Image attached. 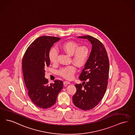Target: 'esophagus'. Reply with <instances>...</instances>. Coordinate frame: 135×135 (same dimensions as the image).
<instances>
[{
  "label": "esophagus",
  "instance_id": "esophagus-1",
  "mask_svg": "<svg viewBox=\"0 0 135 135\" xmlns=\"http://www.w3.org/2000/svg\"><path fill=\"white\" fill-rule=\"evenodd\" d=\"M63 83H64V85H67V84H70V82H68V81H64V82H63Z\"/></svg>",
  "mask_w": 135,
  "mask_h": 135
}]
</instances>
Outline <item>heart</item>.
Wrapping results in <instances>:
<instances>
[{"label":"heart","mask_w":135,"mask_h":135,"mask_svg":"<svg viewBox=\"0 0 135 135\" xmlns=\"http://www.w3.org/2000/svg\"><path fill=\"white\" fill-rule=\"evenodd\" d=\"M60 49L66 54L71 56L72 62L78 67H82L86 64L88 59L90 51L85 46H79V44L75 42L69 41L62 44ZM58 53L56 49H51L49 53V58L50 62L55 64L57 62ZM76 67L74 65H70L61 68L58 73L60 75L66 79H71L75 73Z\"/></svg>","instance_id":"1"}]
</instances>
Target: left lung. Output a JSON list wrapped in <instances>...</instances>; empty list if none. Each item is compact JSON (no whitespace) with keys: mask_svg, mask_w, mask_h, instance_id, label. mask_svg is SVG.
Here are the masks:
<instances>
[{"mask_svg":"<svg viewBox=\"0 0 135 135\" xmlns=\"http://www.w3.org/2000/svg\"><path fill=\"white\" fill-rule=\"evenodd\" d=\"M78 38L87 39L92 44V49L84 68L79 77L83 82L75 85L76 92L72 99L76 107L88 110L97 105L106 91L109 69V59L105 47L97 38L90 36Z\"/></svg>","mask_w":135,"mask_h":135,"instance_id":"8db88e82","label":"left lung"}]
</instances>
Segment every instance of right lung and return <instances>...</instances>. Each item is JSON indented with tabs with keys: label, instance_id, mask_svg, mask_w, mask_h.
<instances>
[{
	"label": "right lung",
	"instance_id": "obj_1",
	"mask_svg": "<svg viewBox=\"0 0 135 135\" xmlns=\"http://www.w3.org/2000/svg\"><path fill=\"white\" fill-rule=\"evenodd\" d=\"M60 39L47 36L38 38L28 47L22 59V72L28 95L38 108L52 107L63 87V81L56 80L54 83L49 84L45 77V68L50 64V50Z\"/></svg>",
	"mask_w": 135,
	"mask_h": 135
}]
</instances>
